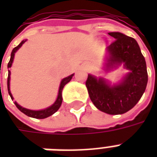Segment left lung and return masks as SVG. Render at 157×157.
I'll use <instances>...</instances> for the list:
<instances>
[{
  "mask_svg": "<svg viewBox=\"0 0 157 157\" xmlns=\"http://www.w3.org/2000/svg\"><path fill=\"white\" fill-rule=\"evenodd\" d=\"M115 39L108 47V69L124 63L129 71L123 82L110 86L102 78L88 75L86 81L89 97L100 111L109 114H122L134 108L145 92L148 74L146 63L138 43L121 33H109Z\"/></svg>",
  "mask_w": 157,
  "mask_h": 157,
  "instance_id": "8db88e82",
  "label": "left lung"
}]
</instances>
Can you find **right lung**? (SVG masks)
Here are the masks:
<instances>
[{"label":"right lung","mask_w":157,"mask_h":157,"mask_svg":"<svg viewBox=\"0 0 157 157\" xmlns=\"http://www.w3.org/2000/svg\"><path fill=\"white\" fill-rule=\"evenodd\" d=\"M26 41V40H25ZM25 41L23 40L22 41L20 44H19L17 47L12 49V54H11V59H10V61H9L8 65H7V68H11V66H12V61H13V58H14V55H15L16 51L18 49L22 44H23V43H25ZM10 75H11V71L8 70V77H7V90H8V93L10 97H11V98L13 99L12 96V93L10 92ZM72 76L73 75H71L68 77H65L61 81V83H60V86H59V94H58V98L56 99V101L53 104L52 106H50L49 108L48 109H45L44 110H39V111H33V110H29V109H24V108H22L20 105H18L17 102H15V105L16 107L17 108V109L21 111L22 113H23L24 114H26L27 116H29V117H32V118H45L48 117V116H51L52 114H54L59 109V107L61 105L62 103V90L64 88V86H65V84H67L71 80Z\"/></svg>","instance_id":"obj_1"}]
</instances>
